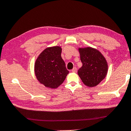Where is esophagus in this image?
<instances>
[{
	"label": "esophagus",
	"instance_id": "obj_1",
	"mask_svg": "<svg viewBox=\"0 0 131 131\" xmlns=\"http://www.w3.org/2000/svg\"><path fill=\"white\" fill-rule=\"evenodd\" d=\"M72 72H74V73H75V72H77V68H73L72 69Z\"/></svg>",
	"mask_w": 131,
	"mask_h": 131
}]
</instances>
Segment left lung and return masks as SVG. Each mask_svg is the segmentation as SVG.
<instances>
[{"label": "left lung", "mask_w": 131, "mask_h": 131, "mask_svg": "<svg viewBox=\"0 0 131 131\" xmlns=\"http://www.w3.org/2000/svg\"><path fill=\"white\" fill-rule=\"evenodd\" d=\"M78 51L83 66L78 69V75L86 86L89 88L96 86L107 74V60L96 48H78Z\"/></svg>", "instance_id": "1"}]
</instances>
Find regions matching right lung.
<instances>
[{
	"instance_id": "right-lung-1",
	"label": "right lung",
	"mask_w": 131,
	"mask_h": 131,
	"mask_svg": "<svg viewBox=\"0 0 131 131\" xmlns=\"http://www.w3.org/2000/svg\"><path fill=\"white\" fill-rule=\"evenodd\" d=\"M61 53L62 48L59 46L47 47L38 56L35 63L36 79L46 88H57L69 74Z\"/></svg>"
}]
</instances>
